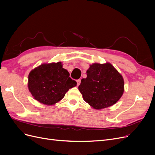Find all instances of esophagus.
Wrapping results in <instances>:
<instances>
[{
    "label": "esophagus",
    "instance_id": "1",
    "mask_svg": "<svg viewBox=\"0 0 155 155\" xmlns=\"http://www.w3.org/2000/svg\"><path fill=\"white\" fill-rule=\"evenodd\" d=\"M80 83H81V79H78V80H77V85H78V86H79V85H80Z\"/></svg>",
    "mask_w": 155,
    "mask_h": 155
}]
</instances>
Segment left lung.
Returning a JSON list of instances; mask_svg holds the SVG:
<instances>
[{"instance_id":"8db88e82","label":"left lung","mask_w":155,"mask_h":155,"mask_svg":"<svg viewBox=\"0 0 155 155\" xmlns=\"http://www.w3.org/2000/svg\"><path fill=\"white\" fill-rule=\"evenodd\" d=\"M78 88L83 100L96 109L113 105L124 91L123 77L109 63H94L87 71Z\"/></svg>"}]
</instances>
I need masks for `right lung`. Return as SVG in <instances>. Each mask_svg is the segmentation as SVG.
Here are the masks:
<instances>
[{"label": "right lung", "instance_id": "obj_1", "mask_svg": "<svg viewBox=\"0 0 155 155\" xmlns=\"http://www.w3.org/2000/svg\"><path fill=\"white\" fill-rule=\"evenodd\" d=\"M69 76L61 62L43 64L29 74V91L41 104L54 105L63 99L70 88L77 85Z\"/></svg>", "mask_w": 155, "mask_h": 155}]
</instances>
